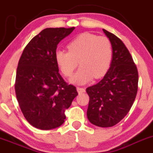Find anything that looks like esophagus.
Returning a JSON list of instances; mask_svg holds the SVG:
<instances>
[{
  "instance_id": "obj_1",
  "label": "esophagus",
  "mask_w": 153,
  "mask_h": 153,
  "mask_svg": "<svg viewBox=\"0 0 153 153\" xmlns=\"http://www.w3.org/2000/svg\"><path fill=\"white\" fill-rule=\"evenodd\" d=\"M77 91H78V93L81 94V93H83V92H85V89H84V88H82V87H77Z\"/></svg>"
}]
</instances>
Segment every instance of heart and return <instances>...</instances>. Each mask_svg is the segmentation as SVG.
<instances>
[{
	"instance_id": "b5f03b06",
	"label": "heart",
	"mask_w": 153,
	"mask_h": 153,
	"mask_svg": "<svg viewBox=\"0 0 153 153\" xmlns=\"http://www.w3.org/2000/svg\"><path fill=\"white\" fill-rule=\"evenodd\" d=\"M68 51L57 50L55 59L60 70L69 77L79 64L76 73L70 79L75 84H84L93 78L104 77L110 67L112 60L111 42L105 37L83 33L72 40L67 46Z\"/></svg>"
}]
</instances>
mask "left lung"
Listing matches in <instances>:
<instances>
[{"label": "left lung", "mask_w": 153, "mask_h": 153, "mask_svg": "<svg viewBox=\"0 0 153 153\" xmlns=\"http://www.w3.org/2000/svg\"><path fill=\"white\" fill-rule=\"evenodd\" d=\"M112 47L109 70L98 84L89 86L88 120L100 127L117 124L129 112L138 91V73L132 56L124 43L103 29Z\"/></svg>", "instance_id": "1"}]
</instances>
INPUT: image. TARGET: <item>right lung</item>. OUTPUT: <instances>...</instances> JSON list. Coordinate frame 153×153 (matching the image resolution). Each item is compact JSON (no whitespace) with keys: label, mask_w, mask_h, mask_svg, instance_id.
Returning <instances> with one entry per match:
<instances>
[{"label":"right lung","mask_w":153,"mask_h":153,"mask_svg":"<svg viewBox=\"0 0 153 153\" xmlns=\"http://www.w3.org/2000/svg\"><path fill=\"white\" fill-rule=\"evenodd\" d=\"M74 29H44L29 41L18 62L17 100L27 121L38 129L48 130L64 124V112L78 95L75 86L61 76L55 59L58 44Z\"/></svg>","instance_id":"obj_1"}]
</instances>
